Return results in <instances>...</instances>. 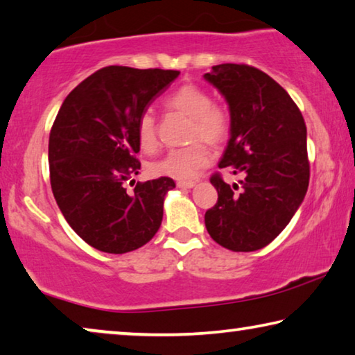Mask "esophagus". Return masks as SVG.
Segmentation results:
<instances>
[{
	"label": "esophagus",
	"mask_w": 355,
	"mask_h": 355,
	"mask_svg": "<svg viewBox=\"0 0 355 355\" xmlns=\"http://www.w3.org/2000/svg\"><path fill=\"white\" fill-rule=\"evenodd\" d=\"M176 185H178V187H181V189H192L195 182L193 181H178Z\"/></svg>",
	"instance_id": "34e87169"
}]
</instances>
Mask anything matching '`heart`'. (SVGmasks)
Returning a JSON list of instances; mask_svg holds the SVG:
<instances>
[{"instance_id": "obj_1", "label": "heart", "mask_w": 355, "mask_h": 355, "mask_svg": "<svg viewBox=\"0 0 355 355\" xmlns=\"http://www.w3.org/2000/svg\"><path fill=\"white\" fill-rule=\"evenodd\" d=\"M165 107L189 117V141L192 144L171 149L159 160L150 163V171L160 176L187 179L195 176L209 163V150L200 139L219 146L228 138L232 128L230 114L225 107L212 103L211 95L203 87L184 84L165 98ZM136 139L141 150L154 152L159 144L157 122L150 111H143L136 121Z\"/></svg>"}]
</instances>
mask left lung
<instances>
[{"label":"left lung","mask_w":355,"mask_h":355,"mask_svg":"<svg viewBox=\"0 0 355 355\" xmlns=\"http://www.w3.org/2000/svg\"><path fill=\"white\" fill-rule=\"evenodd\" d=\"M205 79L230 107V139L219 168L243 178L232 187L220 173L212 174L219 198L206 211V230L222 248L252 252L284 230L306 195V125L291 95L263 71L222 63Z\"/></svg>","instance_id":"8db88e82"}]
</instances>
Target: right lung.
<instances>
[{
    "mask_svg": "<svg viewBox=\"0 0 355 355\" xmlns=\"http://www.w3.org/2000/svg\"><path fill=\"white\" fill-rule=\"evenodd\" d=\"M179 76L173 69L106 67L64 98L49 136L52 192L69 227L101 252L149 243L163 219L171 178L123 184L138 174L136 121Z\"/></svg>",
    "mask_w": 355,
    "mask_h": 355,
    "instance_id": "add662e5",
    "label": "right lung"
}]
</instances>
